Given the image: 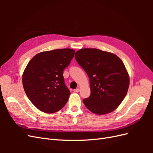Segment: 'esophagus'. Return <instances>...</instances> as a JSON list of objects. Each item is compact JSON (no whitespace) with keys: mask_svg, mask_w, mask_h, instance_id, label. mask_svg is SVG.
Wrapping results in <instances>:
<instances>
[{"mask_svg":"<svg viewBox=\"0 0 153 153\" xmlns=\"http://www.w3.org/2000/svg\"><path fill=\"white\" fill-rule=\"evenodd\" d=\"M73 91H74V92H79V91H80V89H78V88H77V89H74V90H73Z\"/></svg>","mask_w":153,"mask_h":153,"instance_id":"1","label":"esophagus"}]
</instances>
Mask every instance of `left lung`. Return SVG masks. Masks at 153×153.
<instances>
[{
    "label": "left lung",
    "mask_w": 153,
    "mask_h": 153,
    "mask_svg": "<svg viewBox=\"0 0 153 153\" xmlns=\"http://www.w3.org/2000/svg\"><path fill=\"white\" fill-rule=\"evenodd\" d=\"M75 57L90 80L91 95L83 100L85 106L96 114L112 112L121 103L129 85L123 61L114 53L96 48L79 50Z\"/></svg>",
    "instance_id": "8db88e82"
}]
</instances>
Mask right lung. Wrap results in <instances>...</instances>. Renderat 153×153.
I'll return each instance as SVG.
<instances>
[{
	"label": "right lung",
	"instance_id": "1",
	"mask_svg": "<svg viewBox=\"0 0 153 153\" xmlns=\"http://www.w3.org/2000/svg\"><path fill=\"white\" fill-rule=\"evenodd\" d=\"M75 53L70 48L46 51L36 55L27 64L22 77L24 91L42 112H56L66 104L70 91L65 85L63 71Z\"/></svg>",
	"mask_w": 153,
	"mask_h": 153
}]
</instances>
